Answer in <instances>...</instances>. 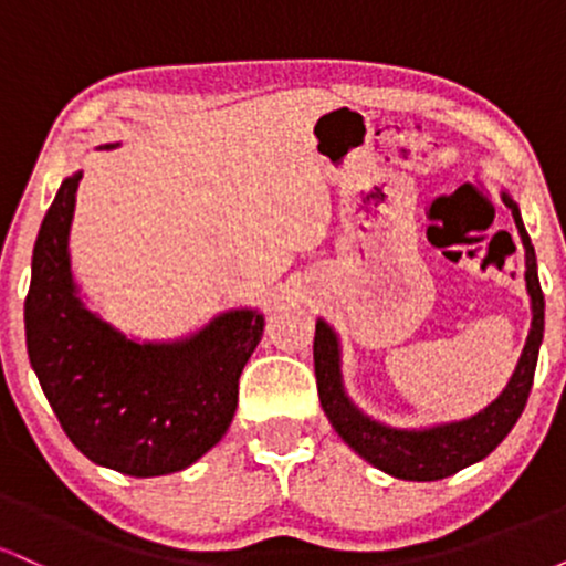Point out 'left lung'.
<instances>
[{"mask_svg": "<svg viewBox=\"0 0 566 566\" xmlns=\"http://www.w3.org/2000/svg\"><path fill=\"white\" fill-rule=\"evenodd\" d=\"M505 207L511 210L518 237L524 244V282L532 305V327L524 343L518 365L513 369L509 386L492 405L479 409L476 415L452 423H437L428 428H394L369 418L350 401L343 386L340 369V340L337 333L324 319H316L314 337V369L319 401L324 415L346 444L359 458H365L375 469L391 473L407 482H439L452 473L469 469L490 454L511 433L516 420L522 418L527 396L535 380L537 354H541L543 327H545V301L537 279L535 247L522 223V212L509 191H503Z\"/></svg>", "mask_w": 566, "mask_h": 566, "instance_id": "8db88e82", "label": "left lung"}]
</instances>
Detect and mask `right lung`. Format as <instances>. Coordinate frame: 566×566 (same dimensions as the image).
<instances>
[{
  "label": "right lung",
  "mask_w": 566,
  "mask_h": 566,
  "mask_svg": "<svg viewBox=\"0 0 566 566\" xmlns=\"http://www.w3.org/2000/svg\"><path fill=\"white\" fill-rule=\"evenodd\" d=\"M80 180L82 170L57 188L34 244L23 311L31 367L66 437L93 463L138 479L184 471L229 431L239 375L265 319L258 308H231L161 343L101 319L71 271Z\"/></svg>",
  "instance_id": "1"
}]
</instances>
